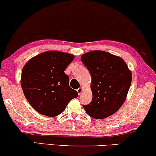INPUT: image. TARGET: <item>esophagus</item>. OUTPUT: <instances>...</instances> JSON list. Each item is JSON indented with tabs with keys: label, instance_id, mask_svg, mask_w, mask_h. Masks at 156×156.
Listing matches in <instances>:
<instances>
[{
	"label": "esophagus",
	"instance_id": "1",
	"mask_svg": "<svg viewBox=\"0 0 156 156\" xmlns=\"http://www.w3.org/2000/svg\"><path fill=\"white\" fill-rule=\"evenodd\" d=\"M83 92V88H81V87H80V88H78L77 89V92L78 93V94H80Z\"/></svg>",
	"mask_w": 156,
	"mask_h": 156
}]
</instances>
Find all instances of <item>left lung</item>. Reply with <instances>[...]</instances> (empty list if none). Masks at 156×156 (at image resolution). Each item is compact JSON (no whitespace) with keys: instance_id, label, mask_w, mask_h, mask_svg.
<instances>
[{"instance_id":"8db88e82","label":"left lung","mask_w":156,"mask_h":156,"mask_svg":"<svg viewBox=\"0 0 156 156\" xmlns=\"http://www.w3.org/2000/svg\"><path fill=\"white\" fill-rule=\"evenodd\" d=\"M92 77V101L83 105L94 119H104L117 112L124 103L132 75L124 60L105 51H94L81 55Z\"/></svg>"}]
</instances>
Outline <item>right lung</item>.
Here are the masks:
<instances>
[{"label": "right lung", "mask_w": 156, "mask_h": 156, "mask_svg": "<svg viewBox=\"0 0 156 156\" xmlns=\"http://www.w3.org/2000/svg\"><path fill=\"white\" fill-rule=\"evenodd\" d=\"M74 55L60 51H46L36 55L23 67L21 87L30 105L39 114L55 117L69 102L78 96L69 86L64 70Z\"/></svg>", "instance_id": "1"}]
</instances>
